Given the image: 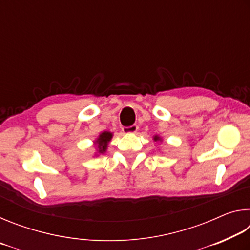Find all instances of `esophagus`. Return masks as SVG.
I'll list each match as a JSON object with an SVG mask.
<instances>
[{
    "label": "esophagus",
    "instance_id": "esophagus-1",
    "mask_svg": "<svg viewBox=\"0 0 250 250\" xmlns=\"http://www.w3.org/2000/svg\"><path fill=\"white\" fill-rule=\"evenodd\" d=\"M122 131H124V133H135L138 131V125H132L130 126H124Z\"/></svg>",
    "mask_w": 250,
    "mask_h": 250
}]
</instances>
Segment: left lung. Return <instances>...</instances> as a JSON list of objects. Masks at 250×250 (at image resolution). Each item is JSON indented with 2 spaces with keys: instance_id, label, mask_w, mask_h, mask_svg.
I'll return each instance as SVG.
<instances>
[{
  "instance_id": "obj_1",
  "label": "left lung",
  "mask_w": 250,
  "mask_h": 250,
  "mask_svg": "<svg viewBox=\"0 0 250 250\" xmlns=\"http://www.w3.org/2000/svg\"><path fill=\"white\" fill-rule=\"evenodd\" d=\"M154 140H155V141H159L160 138H159V137H154Z\"/></svg>"
}]
</instances>
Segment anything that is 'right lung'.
Wrapping results in <instances>:
<instances>
[{"mask_svg": "<svg viewBox=\"0 0 250 250\" xmlns=\"http://www.w3.org/2000/svg\"><path fill=\"white\" fill-rule=\"evenodd\" d=\"M111 138H112V133L108 132V131H104V132H103L99 135L98 140L96 141L97 145H98L99 153H104V152L105 151V149H107L108 142L111 140Z\"/></svg>", "mask_w": 250, "mask_h": 250, "instance_id": "right-lung-1", "label": "right lung"}]
</instances>
